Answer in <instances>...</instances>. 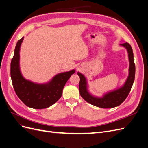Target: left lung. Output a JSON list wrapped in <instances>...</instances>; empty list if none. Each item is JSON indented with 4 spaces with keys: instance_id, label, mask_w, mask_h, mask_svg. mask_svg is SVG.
Here are the masks:
<instances>
[{
    "instance_id": "left-lung-1",
    "label": "left lung",
    "mask_w": 148,
    "mask_h": 148,
    "mask_svg": "<svg viewBox=\"0 0 148 148\" xmlns=\"http://www.w3.org/2000/svg\"><path fill=\"white\" fill-rule=\"evenodd\" d=\"M120 45L123 46L127 49L130 60L129 75L123 87L117 90L106 94L103 97L99 98L93 97L87 90L86 78L82 74L79 72L78 73V75L80 78L79 84V94L83 99L89 104L101 107V108H113L122 104L126 99L128 94L130 92L135 77V65L133 60V50L131 46L128 42L121 44Z\"/></svg>"
}]
</instances>
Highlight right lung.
<instances>
[{
    "label": "right lung",
    "mask_w": 148,
    "mask_h": 148,
    "mask_svg": "<svg viewBox=\"0 0 148 148\" xmlns=\"http://www.w3.org/2000/svg\"><path fill=\"white\" fill-rule=\"evenodd\" d=\"M23 40V37L17 42L11 61L10 75L13 88L26 106L36 109L47 108L61 97L65 84L75 70L58 74L47 84H36L25 79L21 74L19 66L20 48Z\"/></svg>",
    "instance_id": "obj_1"
}]
</instances>
